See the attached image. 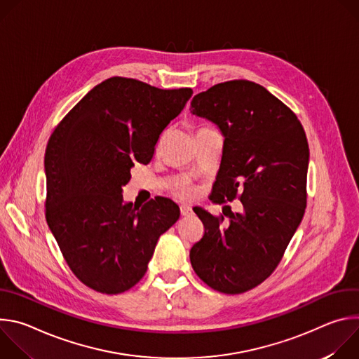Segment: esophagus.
Masks as SVG:
<instances>
[{"mask_svg":"<svg viewBox=\"0 0 359 359\" xmlns=\"http://www.w3.org/2000/svg\"><path fill=\"white\" fill-rule=\"evenodd\" d=\"M180 213L182 216H189L191 213V208L187 206V204H183V206H180Z\"/></svg>","mask_w":359,"mask_h":359,"instance_id":"34e87169","label":"esophagus"}]
</instances>
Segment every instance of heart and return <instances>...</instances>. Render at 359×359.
Here are the masks:
<instances>
[{
    "label": "heart",
    "mask_w": 359,
    "mask_h": 359,
    "mask_svg": "<svg viewBox=\"0 0 359 359\" xmlns=\"http://www.w3.org/2000/svg\"><path fill=\"white\" fill-rule=\"evenodd\" d=\"M193 187L189 184V183H183L180 187H179V194L182 196V197H190V196H193Z\"/></svg>",
    "instance_id": "b5f03b06"
}]
</instances>
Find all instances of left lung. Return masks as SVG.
<instances>
[{
	"label": "left lung",
	"mask_w": 359,
	"mask_h": 359,
	"mask_svg": "<svg viewBox=\"0 0 359 359\" xmlns=\"http://www.w3.org/2000/svg\"><path fill=\"white\" fill-rule=\"evenodd\" d=\"M190 112L215 123L223 156L210 198H238L241 210L215 217L193 209L204 234L190 250L194 273L224 294L262 284L278 266L306 206L310 149L291 109L264 86L238 79L197 93Z\"/></svg>",
	"instance_id": "obj_1"
}]
</instances>
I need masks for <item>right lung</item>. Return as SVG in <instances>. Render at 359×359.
<instances>
[{
    "mask_svg": "<svg viewBox=\"0 0 359 359\" xmlns=\"http://www.w3.org/2000/svg\"><path fill=\"white\" fill-rule=\"evenodd\" d=\"M191 93L114 76L90 89L48 140L46 223L72 273L97 292L137 284L159 237L179 220L175 201L158 197L136 208L122 187L136 162L151 161Z\"/></svg>",
    "mask_w": 359,
    "mask_h": 359,
    "instance_id": "1",
    "label": "right lung"
}]
</instances>
